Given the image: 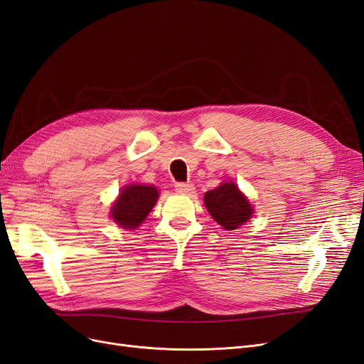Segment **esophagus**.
Here are the masks:
<instances>
[{
	"instance_id": "esophagus-1",
	"label": "esophagus",
	"mask_w": 364,
	"mask_h": 364,
	"mask_svg": "<svg viewBox=\"0 0 364 364\" xmlns=\"http://www.w3.org/2000/svg\"><path fill=\"white\" fill-rule=\"evenodd\" d=\"M175 191L183 195H192L195 192V186L191 183H177L175 184Z\"/></svg>"
}]
</instances>
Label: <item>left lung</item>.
<instances>
[{"label": "left lung", "instance_id": "1", "mask_svg": "<svg viewBox=\"0 0 364 364\" xmlns=\"http://www.w3.org/2000/svg\"><path fill=\"white\" fill-rule=\"evenodd\" d=\"M204 204L211 218L226 231L237 230L253 214V207L249 199L241 193L238 186L232 181L222 183L216 189L208 191L204 196Z\"/></svg>", "mask_w": 364, "mask_h": 364}]
</instances>
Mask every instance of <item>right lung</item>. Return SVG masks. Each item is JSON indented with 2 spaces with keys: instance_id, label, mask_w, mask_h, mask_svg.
<instances>
[{
  "instance_id": "add662e5",
  "label": "right lung",
  "mask_w": 364,
  "mask_h": 364,
  "mask_svg": "<svg viewBox=\"0 0 364 364\" xmlns=\"http://www.w3.org/2000/svg\"><path fill=\"white\" fill-rule=\"evenodd\" d=\"M157 199L159 191L154 186H126L111 207V218L124 230H134L146 219Z\"/></svg>"
}]
</instances>
